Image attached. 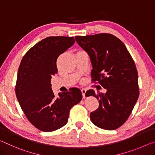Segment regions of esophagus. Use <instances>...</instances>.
<instances>
[{
    "instance_id": "34e87169",
    "label": "esophagus",
    "mask_w": 155,
    "mask_h": 155,
    "mask_svg": "<svg viewBox=\"0 0 155 155\" xmlns=\"http://www.w3.org/2000/svg\"><path fill=\"white\" fill-rule=\"evenodd\" d=\"M81 91H82L83 98H85V93H86V92H87V90H86L85 88H82V89H81Z\"/></svg>"
}]
</instances>
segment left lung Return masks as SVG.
Segmentation results:
<instances>
[{"instance_id": "left-lung-1", "label": "left lung", "mask_w": 155, "mask_h": 155, "mask_svg": "<svg viewBox=\"0 0 155 155\" xmlns=\"http://www.w3.org/2000/svg\"><path fill=\"white\" fill-rule=\"evenodd\" d=\"M75 39L89 55L91 77L106 89L98 93L90 89L86 97L94 96L99 108L90 118L97 127L112 130L120 127L130 116L139 97L138 73L125 45L112 34H99L75 36Z\"/></svg>"}]
</instances>
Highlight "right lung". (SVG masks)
<instances>
[{
	"mask_svg": "<svg viewBox=\"0 0 155 155\" xmlns=\"http://www.w3.org/2000/svg\"><path fill=\"white\" fill-rule=\"evenodd\" d=\"M74 43L73 37L46 38L28 51L20 62L16 97L28 120L42 131L51 132L64 126L70 109L82 99L78 88L55 97L51 84V75L58 71V56Z\"/></svg>",
	"mask_w": 155,
	"mask_h": 155,
	"instance_id": "obj_1",
	"label": "right lung"
}]
</instances>
